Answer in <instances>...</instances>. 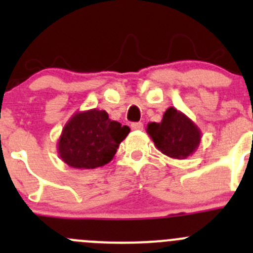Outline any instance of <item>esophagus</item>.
I'll use <instances>...</instances> for the list:
<instances>
[{"mask_svg": "<svg viewBox=\"0 0 253 253\" xmlns=\"http://www.w3.org/2000/svg\"><path fill=\"white\" fill-rule=\"evenodd\" d=\"M131 128L133 129V131L143 129V124H142V122H133V124H131Z\"/></svg>", "mask_w": 253, "mask_h": 253, "instance_id": "esophagus-1", "label": "esophagus"}]
</instances>
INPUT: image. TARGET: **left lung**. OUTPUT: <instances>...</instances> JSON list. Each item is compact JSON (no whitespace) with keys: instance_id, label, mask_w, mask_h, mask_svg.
<instances>
[{"instance_id":"obj_1","label":"left lung","mask_w":253,"mask_h":253,"mask_svg":"<svg viewBox=\"0 0 253 253\" xmlns=\"http://www.w3.org/2000/svg\"><path fill=\"white\" fill-rule=\"evenodd\" d=\"M147 133L158 151L174 159L192 156L202 141L199 127L175 107L167 109L159 124L149 122Z\"/></svg>"}]
</instances>
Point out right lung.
<instances>
[{"label":"right lung","mask_w":253,"mask_h":253,"mask_svg":"<svg viewBox=\"0 0 253 253\" xmlns=\"http://www.w3.org/2000/svg\"><path fill=\"white\" fill-rule=\"evenodd\" d=\"M128 126L111 121L104 110L75 112L59 137V157L75 169H95L111 162Z\"/></svg>","instance_id":"obj_1"}]
</instances>
